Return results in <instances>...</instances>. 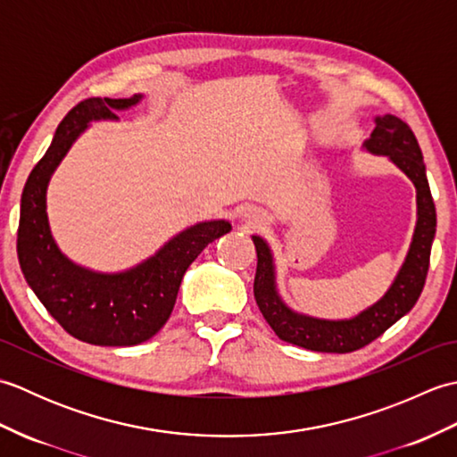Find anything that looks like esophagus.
Returning a JSON list of instances; mask_svg holds the SVG:
<instances>
[{
    "label": "esophagus",
    "instance_id": "34e87169",
    "mask_svg": "<svg viewBox=\"0 0 457 457\" xmlns=\"http://www.w3.org/2000/svg\"><path fill=\"white\" fill-rule=\"evenodd\" d=\"M247 218H249L251 223H263L265 221V216H263V213H259V212H251Z\"/></svg>",
    "mask_w": 457,
    "mask_h": 457
}]
</instances>
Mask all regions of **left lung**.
<instances>
[{"label":"left lung","mask_w":457,"mask_h":457,"mask_svg":"<svg viewBox=\"0 0 457 457\" xmlns=\"http://www.w3.org/2000/svg\"><path fill=\"white\" fill-rule=\"evenodd\" d=\"M363 149L389 159L409 177L416 188V226L409 253L389 290L353 318L326 320L300 314L278 295L273 251L259 236H251L257 251V273L253 293L261 314L275 334L293 345L324 353H349L365 347L411 312L428 275L432 241L436 236V206L430 194L422 151L414 133L395 115H377L375 129Z\"/></svg>","instance_id":"1"}]
</instances>
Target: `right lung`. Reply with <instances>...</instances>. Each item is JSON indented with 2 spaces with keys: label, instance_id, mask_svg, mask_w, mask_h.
Wrapping results in <instances>:
<instances>
[{
  "label": "right lung",
  "instance_id": "add662e5",
  "mask_svg": "<svg viewBox=\"0 0 457 457\" xmlns=\"http://www.w3.org/2000/svg\"><path fill=\"white\" fill-rule=\"evenodd\" d=\"M131 98H88L68 112L51 147L29 174L21 194L17 257L27 285L68 334L92 345H137L167 324L182 277L204 247L231 231L226 220L200 221L170 237L157 253L120 273H100L68 259L51 234L46 188L53 172L92 121H118Z\"/></svg>",
  "mask_w": 457,
  "mask_h": 457
}]
</instances>
